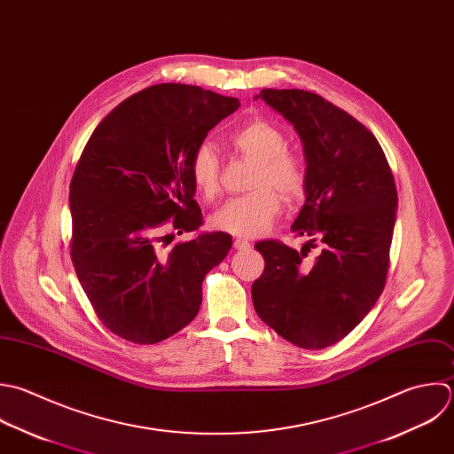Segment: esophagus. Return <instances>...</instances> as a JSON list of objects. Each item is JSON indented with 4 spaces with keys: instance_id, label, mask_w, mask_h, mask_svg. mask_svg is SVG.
<instances>
[{
    "instance_id": "obj_1",
    "label": "esophagus",
    "mask_w": 454,
    "mask_h": 454,
    "mask_svg": "<svg viewBox=\"0 0 454 454\" xmlns=\"http://www.w3.org/2000/svg\"><path fill=\"white\" fill-rule=\"evenodd\" d=\"M233 246H235V249H239V251H242V249H249V247H251V244H249L246 239H235Z\"/></svg>"
}]
</instances>
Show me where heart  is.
Masks as SVG:
<instances>
[{
	"instance_id": "1",
	"label": "heart",
	"mask_w": 454,
	"mask_h": 454,
	"mask_svg": "<svg viewBox=\"0 0 454 454\" xmlns=\"http://www.w3.org/2000/svg\"><path fill=\"white\" fill-rule=\"evenodd\" d=\"M228 141L239 155L254 162L249 182V189L254 191L228 200L210 215V224L231 235L256 237L270 228L279 212V198L273 188L285 200H294L302 192L304 164L286 150L285 134L263 120L244 123L231 132ZM189 171L196 192L207 201L214 200L219 192V160L208 145L194 150Z\"/></svg>"
}]
</instances>
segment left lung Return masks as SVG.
<instances>
[{
  "mask_svg": "<svg viewBox=\"0 0 454 454\" xmlns=\"http://www.w3.org/2000/svg\"><path fill=\"white\" fill-rule=\"evenodd\" d=\"M262 98L290 121L306 159V201L292 224L301 251L278 240L253 283L258 317L286 341L318 350L352 333L379 301L396 223V184L377 137L347 111L304 90L265 88ZM323 253L304 264L309 247Z\"/></svg>",
  "mask_w": 454,
  "mask_h": 454,
  "instance_id": "obj_1",
  "label": "left lung"
}]
</instances>
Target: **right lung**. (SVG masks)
I'll list each match as a JSON object with an SVG mask.
<instances>
[{"mask_svg":"<svg viewBox=\"0 0 454 454\" xmlns=\"http://www.w3.org/2000/svg\"><path fill=\"white\" fill-rule=\"evenodd\" d=\"M239 107L200 86L155 84L116 106L86 143L70 182V256L116 336L153 345L198 315L203 279L230 253L231 235L201 233L162 253L160 231L168 219L178 233L201 226L191 157Z\"/></svg>","mask_w":454,"mask_h":454,"instance_id":"add662e5","label":"right lung"}]
</instances>
